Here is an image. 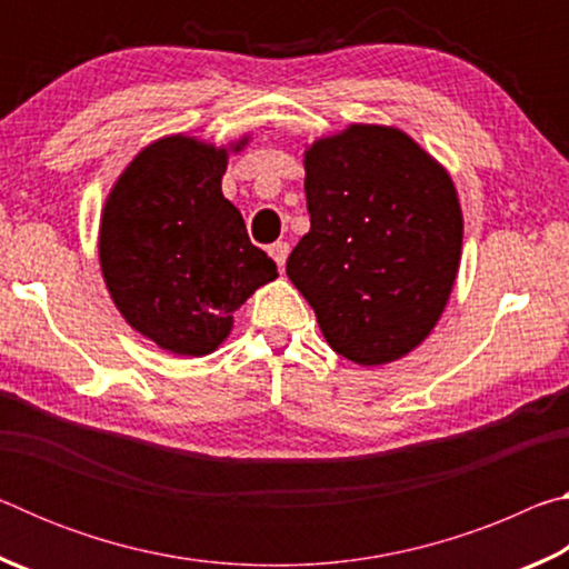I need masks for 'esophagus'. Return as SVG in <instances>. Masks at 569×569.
<instances>
[{
	"mask_svg": "<svg viewBox=\"0 0 569 569\" xmlns=\"http://www.w3.org/2000/svg\"><path fill=\"white\" fill-rule=\"evenodd\" d=\"M268 253H271V258H273V261H276L278 271H283V266H286V258H288V253H291V246H288L286 240H278V243H273L271 248H268Z\"/></svg>",
	"mask_w": 569,
	"mask_h": 569,
	"instance_id": "obj_1",
	"label": "esophagus"
}]
</instances>
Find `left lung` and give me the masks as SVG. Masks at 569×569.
Listing matches in <instances>:
<instances>
[{"label":"left lung","mask_w":569,"mask_h":569,"mask_svg":"<svg viewBox=\"0 0 569 569\" xmlns=\"http://www.w3.org/2000/svg\"><path fill=\"white\" fill-rule=\"evenodd\" d=\"M303 166L311 230L286 273L336 353L397 361L431 333L457 281L465 220L455 182L387 124L316 140Z\"/></svg>","instance_id":"obj_1"}]
</instances>
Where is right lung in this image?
I'll use <instances>...</instances> for the list:
<instances>
[{
	"label": "right lung",
	"mask_w": 569,
	"mask_h": 569,
	"mask_svg": "<svg viewBox=\"0 0 569 569\" xmlns=\"http://www.w3.org/2000/svg\"><path fill=\"white\" fill-rule=\"evenodd\" d=\"M228 148L168 134L134 156L102 208L98 250L114 306L178 356L216 351L238 308L278 276L223 198Z\"/></svg>",
	"instance_id": "obj_1"
}]
</instances>
